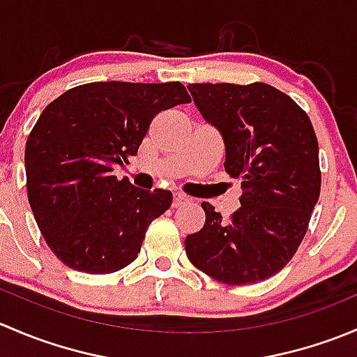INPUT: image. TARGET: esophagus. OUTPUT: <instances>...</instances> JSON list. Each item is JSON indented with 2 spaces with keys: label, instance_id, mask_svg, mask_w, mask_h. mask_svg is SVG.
<instances>
[{
  "label": "esophagus",
  "instance_id": "esophagus-1",
  "mask_svg": "<svg viewBox=\"0 0 357 357\" xmlns=\"http://www.w3.org/2000/svg\"><path fill=\"white\" fill-rule=\"evenodd\" d=\"M188 202H190L188 197L181 195V193H174V197H172V207L178 208V207H181V205L188 204Z\"/></svg>",
  "mask_w": 357,
  "mask_h": 357
}]
</instances>
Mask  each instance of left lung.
Listing matches in <instances>:
<instances>
[{
    "mask_svg": "<svg viewBox=\"0 0 357 357\" xmlns=\"http://www.w3.org/2000/svg\"><path fill=\"white\" fill-rule=\"evenodd\" d=\"M197 109L219 129L225 169L242 181L240 208L222 219L202 202L205 225L188 235L190 262L226 285H252L282 271L307 231L321 171L307 114L264 82L188 84Z\"/></svg>",
    "mask_w": 357,
    "mask_h": 357,
    "instance_id": "obj_1",
    "label": "left lung"
}]
</instances>
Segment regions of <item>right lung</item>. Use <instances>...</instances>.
I'll return each instance as SVG.
<instances>
[{"label":"right lung","instance_id":"obj_1","mask_svg":"<svg viewBox=\"0 0 357 357\" xmlns=\"http://www.w3.org/2000/svg\"><path fill=\"white\" fill-rule=\"evenodd\" d=\"M188 102L178 81H110L75 86L43 110L25 145L27 197L45 242L63 264L109 275L138 257L172 193L143 192L112 171L138 153L158 112Z\"/></svg>","mask_w":357,"mask_h":357}]
</instances>
